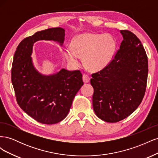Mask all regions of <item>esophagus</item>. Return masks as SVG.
I'll return each instance as SVG.
<instances>
[{
	"label": "esophagus",
	"mask_w": 158,
	"mask_h": 158,
	"mask_svg": "<svg viewBox=\"0 0 158 158\" xmlns=\"http://www.w3.org/2000/svg\"><path fill=\"white\" fill-rule=\"evenodd\" d=\"M82 78H83V81L84 83H88L89 82V81L90 80L89 78V76L87 74H83V76H82Z\"/></svg>",
	"instance_id": "1"
}]
</instances>
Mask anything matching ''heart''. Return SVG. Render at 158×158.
Here are the masks:
<instances>
[{
  "instance_id": "b5f03b06",
  "label": "heart",
  "mask_w": 158,
  "mask_h": 158,
  "mask_svg": "<svg viewBox=\"0 0 158 158\" xmlns=\"http://www.w3.org/2000/svg\"><path fill=\"white\" fill-rule=\"evenodd\" d=\"M115 48L113 38L92 33H84L72 41L70 49L64 52L68 63L78 66V57H83L84 65L89 70L98 71L108 64Z\"/></svg>"
}]
</instances>
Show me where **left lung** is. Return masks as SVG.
Instances as JSON below:
<instances>
[{
    "mask_svg": "<svg viewBox=\"0 0 158 158\" xmlns=\"http://www.w3.org/2000/svg\"><path fill=\"white\" fill-rule=\"evenodd\" d=\"M123 37L114 59L102 70L92 74L93 107L96 115L117 123L131 114L144 96L148 62L145 49L135 34L121 30Z\"/></svg>",
    "mask_w": 158,
    "mask_h": 158,
    "instance_id": "8db88e82",
    "label": "left lung"
}]
</instances>
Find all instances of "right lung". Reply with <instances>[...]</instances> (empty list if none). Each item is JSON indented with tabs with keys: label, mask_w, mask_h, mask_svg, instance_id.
Here are the masks:
<instances>
[{
	"label": "right lung",
	"mask_w": 158,
	"mask_h": 158,
	"mask_svg": "<svg viewBox=\"0 0 158 158\" xmlns=\"http://www.w3.org/2000/svg\"><path fill=\"white\" fill-rule=\"evenodd\" d=\"M65 30L61 27L37 31L17 47L12 62L11 80L18 104L37 122L52 125L67 116L76 94L84 85L79 70L61 69L42 75L32 63L33 45L40 40H52L63 45Z\"/></svg>",
	"instance_id": "right-lung-1"
}]
</instances>
